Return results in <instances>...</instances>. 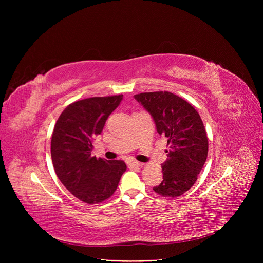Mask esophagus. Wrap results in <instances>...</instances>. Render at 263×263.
Listing matches in <instances>:
<instances>
[{
	"instance_id": "1",
	"label": "esophagus",
	"mask_w": 263,
	"mask_h": 263,
	"mask_svg": "<svg viewBox=\"0 0 263 263\" xmlns=\"http://www.w3.org/2000/svg\"><path fill=\"white\" fill-rule=\"evenodd\" d=\"M128 165H130V166H134V167H143V163L141 162H137L135 160H130L128 161Z\"/></svg>"
}]
</instances>
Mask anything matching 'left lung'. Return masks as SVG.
<instances>
[{"instance_id": "obj_1", "label": "left lung", "mask_w": 263, "mask_h": 263, "mask_svg": "<svg viewBox=\"0 0 263 263\" xmlns=\"http://www.w3.org/2000/svg\"><path fill=\"white\" fill-rule=\"evenodd\" d=\"M134 98L153 116L159 134L167 139L163 181L154 191L164 197L181 196L196 182L208 156L203 122L194 106L170 91L142 92Z\"/></svg>"}]
</instances>
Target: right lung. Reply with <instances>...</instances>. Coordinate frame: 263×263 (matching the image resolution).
I'll return each mask as SVG.
<instances>
[{
	"label": "right lung",
	"mask_w": 263,
	"mask_h": 263,
	"mask_svg": "<svg viewBox=\"0 0 263 263\" xmlns=\"http://www.w3.org/2000/svg\"><path fill=\"white\" fill-rule=\"evenodd\" d=\"M122 95L92 97L69 104L54 126L51 140L53 167L61 182L81 201L100 203L116 191L127 165L91 156L92 141L102 132Z\"/></svg>",
	"instance_id": "add662e5"
}]
</instances>
